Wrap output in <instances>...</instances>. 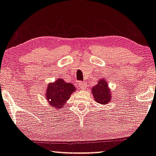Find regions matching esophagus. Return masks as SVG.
Returning <instances> with one entry per match:
<instances>
[{"instance_id": "34e87169", "label": "esophagus", "mask_w": 156, "mask_h": 156, "mask_svg": "<svg viewBox=\"0 0 156 156\" xmlns=\"http://www.w3.org/2000/svg\"><path fill=\"white\" fill-rule=\"evenodd\" d=\"M78 86H79L80 88H85L86 87V83H84V82L80 81V82L78 83Z\"/></svg>"}]
</instances>
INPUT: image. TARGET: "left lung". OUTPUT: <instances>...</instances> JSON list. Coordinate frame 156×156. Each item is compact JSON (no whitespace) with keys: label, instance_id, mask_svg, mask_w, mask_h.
Segmentation results:
<instances>
[{"label":"left lung","instance_id":"8db88e82","mask_svg":"<svg viewBox=\"0 0 156 156\" xmlns=\"http://www.w3.org/2000/svg\"><path fill=\"white\" fill-rule=\"evenodd\" d=\"M91 90L94 100L97 103L105 105L112 101V92H111V89L109 88L105 78H101L98 80L97 84L92 87Z\"/></svg>","mask_w":156,"mask_h":156}]
</instances>
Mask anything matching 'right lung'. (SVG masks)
I'll return each mask as SVG.
<instances>
[{
  "instance_id": "right-lung-1",
  "label": "right lung",
  "mask_w": 156,
  "mask_h": 156,
  "mask_svg": "<svg viewBox=\"0 0 156 156\" xmlns=\"http://www.w3.org/2000/svg\"><path fill=\"white\" fill-rule=\"evenodd\" d=\"M76 88L70 83H66L63 79L58 78L50 83L47 87L46 99L54 109H62Z\"/></svg>"
}]
</instances>
